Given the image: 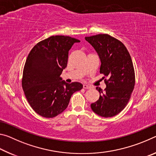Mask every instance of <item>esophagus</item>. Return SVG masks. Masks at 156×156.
<instances>
[{
  "instance_id": "1",
  "label": "esophagus",
  "mask_w": 156,
  "mask_h": 156,
  "mask_svg": "<svg viewBox=\"0 0 156 156\" xmlns=\"http://www.w3.org/2000/svg\"><path fill=\"white\" fill-rule=\"evenodd\" d=\"M83 88L85 89H91V87L89 86V85H87V84H83Z\"/></svg>"
}]
</instances>
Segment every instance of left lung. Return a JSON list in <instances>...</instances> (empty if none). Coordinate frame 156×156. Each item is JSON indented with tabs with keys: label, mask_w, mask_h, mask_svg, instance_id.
Masks as SVG:
<instances>
[{
	"label": "left lung",
	"mask_w": 156,
	"mask_h": 156,
	"mask_svg": "<svg viewBox=\"0 0 156 156\" xmlns=\"http://www.w3.org/2000/svg\"><path fill=\"white\" fill-rule=\"evenodd\" d=\"M98 54L100 73L108 77L104 91L96 87L100 98L91 105L94 113L113 117L125 109L135 86V72L130 54L124 44L108 34L85 37ZM104 77L103 78H105Z\"/></svg>",
	"instance_id": "obj_1"
}]
</instances>
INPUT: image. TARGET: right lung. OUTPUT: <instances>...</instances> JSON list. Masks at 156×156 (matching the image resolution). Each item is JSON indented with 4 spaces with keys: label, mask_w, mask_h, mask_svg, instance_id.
Returning a JSON list of instances; mask_svg holds the SVG:
<instances>
[{
    "label": "right lung",
    "mask_w": 156,
    "mask_h": 156,
    "mask_svg": "<svg viewBox=\"0 0 156 156\" xmlns=\"http://www.w3.org/2000/svg\"><path fill=\"white\" fill-rule=\"evenodd\" d=\"M76 38L52 36L39 42L29 54L23 69L22 87L34 112L44 118L56 117L67 107L72 94L83 89L78 82L62 80L69 51Z\"/></svg>",
    "instance_id": "add662e5"
}]
</instances>
